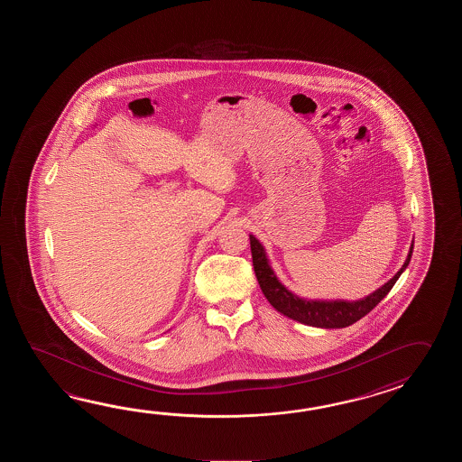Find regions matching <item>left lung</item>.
<instances>
[{
  "mask_svg": "<svg viewBox=\"0 0 462 462\" xmlns=\"http://www.w3.org/2000/svg\"><path fill=\"white\" fill-rule=\"evenodd\" d=\"M251 239V253H253V265H254L255 277L261 285V291L269 300V304L274 307L277 312L292 319L295 322L319 327V328H344L355 324L362 317L368 314L376 307L380 300H383L386 294L392 291L393 285L400 279L404 269L410 264L412 254V241L410 245V253L406 255V261L402 269L393 275L386 284L378 287L374 292L366 295L358 300H320V299H305L289 291L274 273L271 261L267 257L264 245L255 236L249 235Z\"/></svg>",
  "mask_w": 462,
  "mask_h": 462,
  "instance_id": "8db88e82",
  "label": "left lung"
}]
</instances>
